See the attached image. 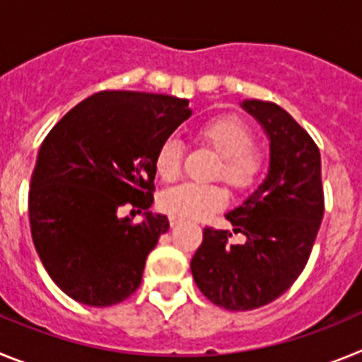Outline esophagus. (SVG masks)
<instances>
[{
  "instance_id": "34e87169",
  "label": "esophagus",
  "mask_w": 362,
  "mask_h": 362,
  "mask_svg": "<svg viewBox=\"0 0 362 362\" xmlns=\"http://www.w3.org/2000/svg\"><path fill=\"white\" fill-rule=\"evenodd\" d=\"M181 223H183V219H181V217H174V216L170 217V226H177V225H181Z\"/></svg>"
}]
</instances>
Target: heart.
<instances>
[{
    "mask_svg": "<svg viewBox=\"0 0 362 362\" xmlns=\"http://www.w3.org/2000/svg\"><path fill=\"white\" fill-rule=\"evenodd\" d=\"M196 139L219 156V166L214 177H221L232 190L241 192L254 187L263 170V156L252 146L254 134L241 119L232 116L216 117L197 129ZM183 145L175 137H168L159 145L153 166L163 181H174L181 174ZM226 203L225 190L217 185L183 183L165 190L159 204L165 212L181 219H204Z\"/></svg>",
    "mask_w": 362,
    "mask_h": 362,
    "instance_id": "obj_1",
    "label": "heart"
}]
</instances>
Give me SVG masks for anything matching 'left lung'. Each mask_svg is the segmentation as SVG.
<instances>
[{"mask_svg": "<svg viewBox=\"0 0 362 362\" xmlns=\"http://www.w3.org/2000/svg\"><path fill=\"white\" fill-rule=\"evenodd\" d=\"M248 112L270 141L268 174L250 196L226 214L233 232L203 230L190 261L197 288L221 308L245 312L283 296L310 257L325 214L321 153L300 124L279 105L245 99Z\"/></svg>", "mask_w": 362, "mask_h": 362, "instance_id": "obj_1", "label": "left lung"}]
</instances>
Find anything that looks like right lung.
I'll return each mask as SVG.
<instances>
[{
    "label": "right lung",
    "instance_id": "add662e5",
    "mask_svg": "<svg viewBox=\"0 0 362 362\" xmlns=\"http://www.w3.org/2000/svg\"><path fill=\"white\" fill-rule=\"evenodd\" d=\"M192 116L188 99L108 90L66 112L41 143L28 192L32 241L50 279L86 306L132 296L168 217L152 214L153 158ZM146 210L132 225L119 209Z\"/></svg>",
    "mask_w": 362,
    "mask_h": 362
}]
</instances>
